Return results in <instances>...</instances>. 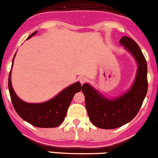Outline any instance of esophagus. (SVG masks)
I'll list each match as a JSON object with an SVG mask.
<instances>
[{
	"label": "esophagus",
	"mask_w": 158,
	"mask_h": 158,
	"mask_svg": "<svg viewBox=\"0 0 158 158\" xmlns=\"http://www.w3.org/2000/svg\"><path fill=\"white\" fill-rule=\"evenodd\" d=\"M79 80H80L81 83L83 85L84 83H85V82L88 81V79H87V77H80V79H79Z\"/></svg>",
	"instance_id": "1"
}]
</instances>
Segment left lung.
I'll use <instances>...</instances> for the list:
<instances>
[{
  "mask_svg": "<svg viewBox=\"0 0 158 158\" xmlns=\"http://www.w3.org/2000/svg\"><path fill=\"white\" fill-rule=\"evenodd\" d=\"M119 43L137 63L136 76L130 90L119 97L109 99L88 84L82 86L90 120L93 125L105 130L118 128L131 121L137 115L148 92V65L140 48L130 37H122Z\"/></svg>",
  "mask_w": 158,
  "mask_h": 158,
  "instance_id": "8db88e82",
  "label": "left lung"
}]
</instances>
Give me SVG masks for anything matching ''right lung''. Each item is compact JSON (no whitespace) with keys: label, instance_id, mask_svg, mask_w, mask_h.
I'll use <instances>...</instances> for the list:
<instances>
[{"label":"right lung","instance_id":"right-lung-1","mask_svg":"<svg viewBox=\"0 0 158 158\" xmlns=\"http://www.w3.org/2000/svg\"><path fill=\"white\" fill-rule=\"evenodd\" d=\"M37 31L28 37L35 35ZM16 54V53H15ZM15 56L12 60V66ZM8 89L13 106L18 115L34 127L53 128L60 126L65 118L67 109L73 95L81 90L80 82H76L63 90L50 100L42 103H28L19 98L15 92L10 81V71L8 77Z\"/></svg>","mask_w":158,"mask_h":158}]
</instances>
